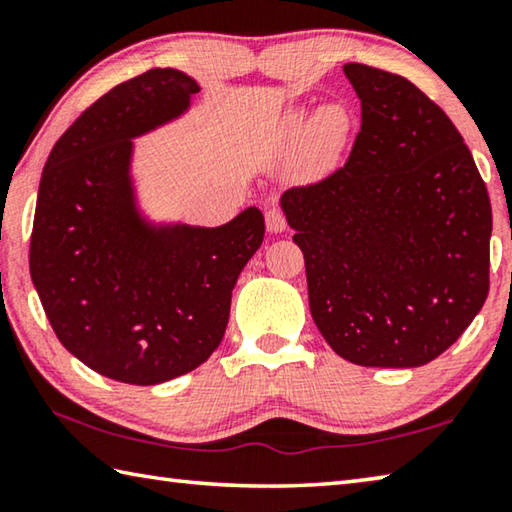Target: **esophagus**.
Returning a JSON list of instances; mask_svg holds the SVG:
<instances>
[{
	"label": "esophagus",
	"mask_w": 512,
	"mask_h": 512,
	"mask_svg": "<svg viewBox=\"0 0 512 512\" xmlns=\"http://www.w3.org/2000/svg\"><path fill=\"white\" fill-rule=\"evenodd\" d=\"M264 219H266V228H268V232H273V235H277V232H284L287 230V219H284V214L280 212V210H268L266 214H264Z\"/></svg>",
	"instance_id": "esophagus-1"
}]
</instances>
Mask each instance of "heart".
Listing matches in <instances>:
<instances>
[{"label":"heart","mask_w":512,"mask_h":512,"mask_svg":"<svg viewBox=\"0 0 512 512\" xmlns=\"http://www.w3.org/2000/svg\"><path fill=\"white\" fill-rule=\"evenodd\" d=\"M280 137L287 144H300L311 153V158L320 164H327L339 158L350 142L354 117L350 108L341 101H327L316 110L307 106H293L282 112Z\"/></svg>","instance_id":"heart-1"}]
</instances>
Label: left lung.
<instances>
[{"mask_svg":"<svg viewBox=\"0 0 512 512\" xmlns=\"http://www.w3.org/2000/svg\"><path fill=\"white\" fill-rule=\"evenodd\" d=\"M343 72L361 101L350 158L280 207L329 348L357 366L418 368L488 298V189L452 119L409 79L359 63Z\"/></svg>","mask_w":512,"mask_h":512,"instance_id":"obj_1","label":"left lung"}]
</instances>
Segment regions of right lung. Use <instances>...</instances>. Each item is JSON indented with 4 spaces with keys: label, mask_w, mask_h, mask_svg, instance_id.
Here are the masks:
<instances>
[{
    "label": "right lung",
    "mask_w": 512,
    "mask_h": 512,
    "mask_svg": "<svg viewBox=\"0 0 512 512\" xmlns=\"http://www.w3.org/2000/svg\"><path fill=\"white\" fill-rule=\"evenodd\" d=\"M198 92L173 67L119 83L60 135L40 178L33 287L58 341L124 384H162L210 359L241 268L264 241L257 207L216 228L142 210L133 140L187 115Z\"/></svg>",
    "instance_id": "obj_1"
}]
</instances>
